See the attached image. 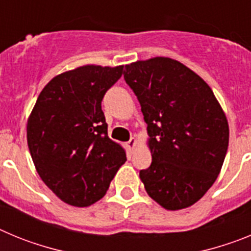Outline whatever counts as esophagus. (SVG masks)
<instances>
[{
  "label": "esophagus",
  "instance_id": "1",
  "mask_svg": "<svg viewBox=\"0 0 251 251\" xmlns=\"http://www.w3.org/2000/svg\"><path fill=\"white\" fill-rule=\"evenodd\" d=\"M136 146H137V139L134 138V137H133V138H130L129 141L127 142V148H128V151H129L130 153H132L133 151H134Z\"/></svg>",
  "mask_w": 251,
  "mask_h": 251
}]
</instances>
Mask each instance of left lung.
<instances>
[{
    "label": "left lung",
    "mask_w": 251,
    "mask_h": 251,
    "mask_svg": "<svg viewBox=\"0 0 251 251\" xmlns=\"http://www.w3.org/2000/svg\"><path fill=\"white\" fill-rule=\"evenodd\" d=\"M126 83L147 123L152 163L139 171L151 199L170 211L190 207L214 185L229 146V123L202 77L165 56L126 65Z\"/></svg>",
    "instance_id": "obj_1"
}]
</instances>
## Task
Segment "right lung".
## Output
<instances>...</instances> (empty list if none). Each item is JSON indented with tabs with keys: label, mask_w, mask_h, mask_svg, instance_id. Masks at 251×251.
<instances>
[{
	"label": "right lung",
	"mask_w": 251,
	"mask_h": 251,
	"mask_svg": "<svg viewBox=\"0 0 251 251\" xmlns=\"http://www.w3.org/2000/svg\"><path fill=\"white\" fill-rule=\"evenodd\" d=\"M123 65H83L52 77L27 119V145L37 174L60 200L76 207L99 201L126 151L108 137L101 100Z\"/></svg>",
	"instance_id": "right-lung-1"
}]
</instances>
